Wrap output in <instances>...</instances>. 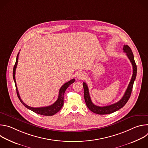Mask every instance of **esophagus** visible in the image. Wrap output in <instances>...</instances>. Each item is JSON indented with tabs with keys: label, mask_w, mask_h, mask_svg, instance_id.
<instances>
[{
	"label": "esophagus",
	"mask_w": 148,
	"mask_h": 148,
	"mask_svg": "<svg viewBox=\"0 0 148 148\" xmlns=\"http://www.w3.org/2000/svg\"><path fill=\"white\" fill-rule=\"evenodd\" d=\"M86 77V75L83 72L79 71L77 74V78L78 79H84Z\"/></svg>",
	"instance_id": "obj_1"
}]
</instances>
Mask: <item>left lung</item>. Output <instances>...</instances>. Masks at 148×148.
Here are the masks:
<instances>
[{
	"label": "left lung",
	"mask_w": 148,
	"mask_h": 148,
	"mask_svg": "<svg viewBox=\"0 0 148 148\" xmlns=\"http://www.w3.org/2000/svg\"><path fill=\"white\" fill-rule=\"evenodd\" d=\"M123 50V52L126 53V56H127L131 62L132 63V65L133 67V74L127 89H126L122 98L118 102L105 107H99V106H97V105H94L92 103L91 99L90 98V94H89V90L87 84L85 82H83L84 99H85L86 105L87 107L88 108V109L95 114H97L99 115H105V114H109L113 113L119 110V109L122 108L126 103V102H128V101L130 98V96L132 91L134 82L136 77L137 67L134 60L133 53L131 48L128 45H124Z\"/></svg>",
	"instance_id": "left-lung-1"
}]
</instances>
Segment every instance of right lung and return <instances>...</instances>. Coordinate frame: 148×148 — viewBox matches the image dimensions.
<instances>
[{
	"instance_id": "right-lung-1",
	"label": "right lung",
	"mask_w": 148,
	"mask_h": 148,
	"mask_svg": "<svg viewBox=\"0 0 148 148\" xmlns=\"http://www.w3.org/2000/svg\"><path fill=\"white\" fill-rule=\"evenodd\" d=\"M18 55H19V53L17 54V57H16V63H15V64H14V67H13V79H14V83H15L17 95V97L19 98L20 102L22 103V104L24 105L25 107H26L29 110L33 111L34 112H35L36 114L42 115H45V116H51V115H53L56 114L57 112H58L61 109L62 107L63 106V104H64V95L65 91L67 90V88L69 87V86H70L71 84L74 82L75 79H72L70 81L65 83L64 85H62V86L60 88V89L59 90L58 99H57V101L54 103L50 105V106L44 107H38V108H33V107H29V106H28V105H27L25 102H23V101L22 99H21L20 97L19 94H18L17 87V86H16V79H15V73H16V67H17V62H18Z\"/></svg>"
}]
</instances>
